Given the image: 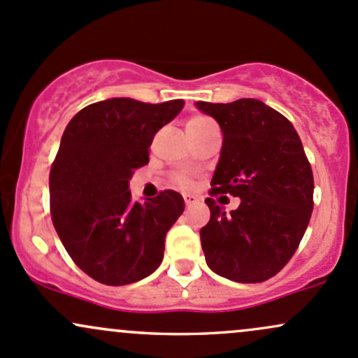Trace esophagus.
Segmentation results:
<instances>
[{
  "instance_id": "34e87169",
  "label": "esophagus",
  "mask_w": 358,
  "mask_h": 358,
  "mask_svg": "<svg viewBox=\"0 0 358 358\" xmlns=\"http://www.w3.org/2000/svg\"><path fill=\"white\" fill-rule=\"evenodd\" d=\"M184 203H186L187 206H191V205H194V203H198V198L193 194H184Z\"/></svg>"
}]
</instances>
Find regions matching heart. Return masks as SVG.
<instances>
[{
    "label": "heart",
    "mask_w": 358,
    "mask_h": 358,
    "mask_svg": "<svg viewBox=\"0 0 358 358\" xmlns=\"http://www.w3.org/2000/svg\"><path fill=\"white\" fill-rule=\"evenodd\" d=\"M213 128H217L213 122V119L208 116H203V114L193 116L186 124L187 134H199V133H205V131H208V129H213ZM172 180H174V182L180 187L193 186V179H191L189 174H186V172H180V171L174 172V174H172Z\"/></svg>",
    "instance_id": "1"
}]
</instances>
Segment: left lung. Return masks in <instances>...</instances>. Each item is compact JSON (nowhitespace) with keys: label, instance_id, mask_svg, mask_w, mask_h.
I'll list each match as a JSON object with an SVG mask.
<instances>
[{"label":"left lung","instance_id":"8db88e82","mask_svg":"<svg viewBox=\"0 0 358 358\" xmlns=\"http://www.w3.org/2000/svg\"><path fill=\"white\" fill-rule=\"evenodd\" d=\"M224 133L220 162L211 179L210 222L199 230L206 264L239 283H259L292 259L314 208L313 169L294 124L256 99L196 102ZM241 198L225 214L213 198Z\"/></svg>","mask_w":358,"mask_h":358}]
</instances>
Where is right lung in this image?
Segmentation results:
<instances>
[{
	"label": "right lung",
	"mask_w": 358,
	"mask_h": 358,
	"mask_svg": "<svg viewBox=\"0 0 358 358\" xmlns=\"http://www.w3.org/2000/svg\"><path fill=\"white\" fill-rule=\"evenodd\" d=\"M182 107L180 99H109L83 107L64 129L49 174L52 224L76 266L103 285L134 283L162 263L184 199L165 189L133 201L129 179L148 164L155 133Z\"/></svg>",
	"instance_id": "obj_1"
}]
</instances>
